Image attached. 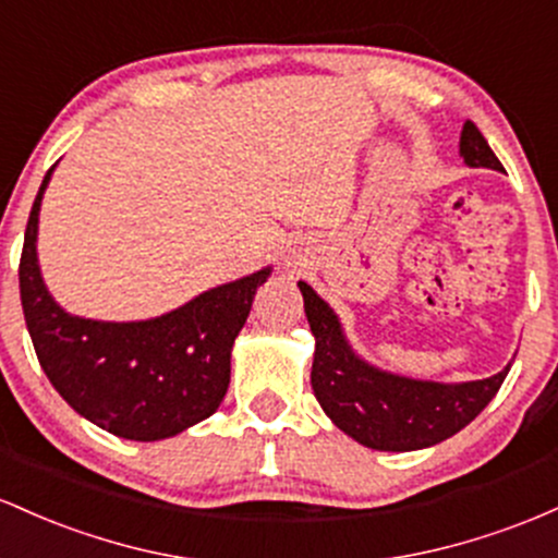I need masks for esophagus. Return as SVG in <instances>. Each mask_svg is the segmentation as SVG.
I'll list each match as a JSON object with an SVG mask.
<instances>
[{"mask_svg": "<svg viewBox=\"0 0 558 558\" xmlns=\"http://www.w3.org/2000/svg\"><path fill=\"white\" fill-rule=\"evenodd\" d=\"M284 266L290 268L292 274H295V271H300V268H305V266H308V263H305L303 255H290V258H287Z\"/></svg>", "mask_w": 558, "mask_h": 558, "instance_id": "obj_1", "label": "esophagus"}]
</instances>
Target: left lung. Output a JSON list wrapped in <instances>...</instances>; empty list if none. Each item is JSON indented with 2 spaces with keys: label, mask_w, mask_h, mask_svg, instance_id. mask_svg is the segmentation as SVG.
Wrapping results in <instances>:
<instances>
[{
  "label": "left lung",
  "mask_w": 558,
  "mask_h": 558,
  "mask_svg": "<svg viewBox=\"0 0 558 558\" xmlns=\"http://www.w3.org/2000/svg\"><path fill=\"white\" fill-rule=\"evenodd\" d=\"M459 155L469 168L504 171L496 153L472 121L464 123ZM305 316L316 337L311 387L324 414L372 450H422L448 440L466 427L496 398L511 363L487 379L432 381L385 372L355 353L342 329L340 316L308 281H298Z\"/></svg>",
  "instance_id": "obj_1"
}]
</instances>
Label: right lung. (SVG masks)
Wrapping results in <instances>:
<instances>
[{"instance_id": "1", "label": "right lung", "mask_w": 558, "mask_h": 558, "mask_svg": "<svg viewBox=\"0 0 558 558\" xmlns=\"http://www.w3.org/2000/svg\"><path fill=\"white\" fill-rule=\"evenodd\" d=\"M54 166L31 208L21 255V303L36 355L76 414L123 440L155 442L216 414L231 379V348L271 266L227 281L144 322L68 313L41 277L39 210Z\"/></svg>"}]
</instances>
